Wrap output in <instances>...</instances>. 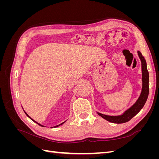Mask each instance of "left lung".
I'll list each match as a JSON object with an SVG mask.
<instances>
[{"instance_id":"left-lung-1","label":"left lung","mask_w":159,"mask_h":159,"mask_svg":"<svg viewBox=\"0 0 159 159\" xmlns=\"http://www.w3.org/2000/svg\"><path fill=\"white\" fill-rule=\"evenodd\" d=\"M138 56L141 61V69H142V89L140 95L131 107L127 109L122 115H115V116H111V115H107L102 113L97 112L99 116L103 118L107 121L113 123H123L130 121L134 116L140 111L141 109L145 105L147 99L148 98L149 88H148V82H149V74L147 70V62L142 55L140 51H137Z\"/></svg>"}]
</instances>
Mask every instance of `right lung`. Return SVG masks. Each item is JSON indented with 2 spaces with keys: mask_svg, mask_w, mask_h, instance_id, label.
I'll list each match as a JSON object with an SVG mask.
<instances>
[{
  "mask_svg": "<svg viewBox=\"0 0 159 159\" xmlns=\"http://www.w3.org/2000/svg\"><path fill=\"white\" fill-rule=\"evenodd\" d=\"M25 114H26V115H27V116H28V117H29V118H30V119H31V120H32V121H34V122H35V123H37V124H38V125H40V126H42V127H44V126H43V125H41V124H40V123H37V122H36V121H34V119H32V118H31V117H30V116H29V115H28V114H27V113H26V112H25ZM65 122H66V121H64V122H63V123H61V124H60V125H56V126H55V127H58V126H60V125H62V124H64V123H65Z\"/></svg>",
  "mask_w": 159,
  "mask_h": 159,
  "instance_id": "1",
  "label": "right lung"
}]
</instances>
